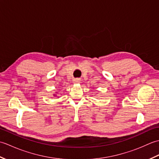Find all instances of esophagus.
<instances>
[{"instance_id":"34e87169","label":"esophagus","mask_w":159,"mask_h":159,"mask_svg":"<svg viewBox=\"0 0 159 159\" xmlns=\"http://www.w3.org/2000/svg\"><path fill=\"white\" fill-rule=\"evenodd\" d=\"M80 80H81L79 79V78H76V79H73V82H74V83H80Z\"/></svg>"}]
</instances>
